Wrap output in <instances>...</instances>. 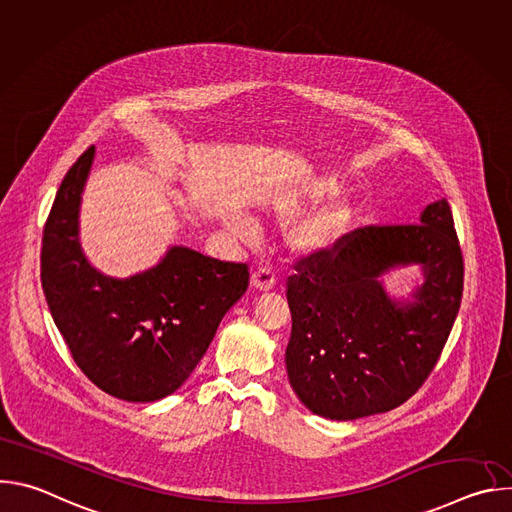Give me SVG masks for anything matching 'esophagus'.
<instances>
[{"label": "esophagus", "mask_w": 512, "mask_h": 512, "mask_svg": "<svg viewBox=\"0 0 512 512\" xmlns=\"http://www.w3.org/2000/svg\"><path fill=\"white\" fill-rule=\"evenodd\" d=\"M275 285V273L269 267H259L253 273V287L257 291H269Z\"/></svg>", "instance_id": "obj_1"}]
</instances>
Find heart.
I'll use <instances>...</instances> for the list:
<instances>
[{"label":"heart","mask_w":512,"mask_h":512,"mask_svg":"<svg viewBox=\"0 0 512 512\" xmlns=\"http://www.w3.org/2000/svg\"><path fill=\"white\" fill-rule=\"evenodd\" d=\"M340 190L334 178H316L300 186L279 190L271 198V208L279 218H294L306 208L334 196ZM356 218V204L348 196L334 198L324 206L304 216L294 229L289 231V245L304 257H324L334 253L350 233ZM225 227L241 241L253 237V229L247 218L239 214H225Z\"/></svg>","instance_id":"1"}]
</instances>
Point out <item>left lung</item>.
I'll use <instances>...</instances> for the list:
<instances>
[{"label": "left lung", "instance_id": "8db88e82", "mask_svg": "<svg viewBox=\"0 0 512 512\" xmlns=\"http://www.w3.org/2000/svg\"><path fill=\"white\" fill-rule=\"evenodd\" d=\"M417 264L424 281L391 297L382 275ZM287 279L291 389L316 415L348 421L405 403L440 358L460 310L464 261L446 198L419 225L364 227Z\"/></svg>", "mask_w": 512, "mask_h": 512}]
</instances>
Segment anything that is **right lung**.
Returning a JSON list of instances; mask_svg holds the SVG:
<instances>
[{"label": "right lung", "instance_id": "1", "mask_svg": "<svg viewBox=\"0 0 512 512\" xmlns=\"http://www.w3.org/2000/svg\"><path fill=\"white\" fill-rule=\"evenodd\" d=\"M93 160L89 148L56 192L42 237V289L72 358L101 391L131 403L160 401L196 369L247 291L249 267L174 245L154 267L123 279L95 269L79 237Z\"/></svg>", "mask_w": 512, "mask_h": 512}]
</instances>
